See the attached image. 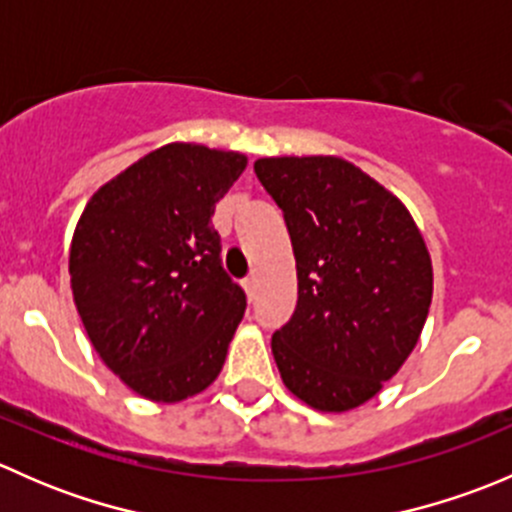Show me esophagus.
Returning a JSON list of instances; mask_svg holds the SVG:
<instances>
[{
	"mask_svg": "<svg viewBox=\"0 0 512 512\" xmlns=\"http://www.w3.org/2000/svg\"><path fill=\"white\" fill-rule=\"evenodd\" d=\"M242 287H245V294H247V299H255V289H257V280L255 277H247L245 282H242Z\"/></svg>",
	"mask_w": 512,
	"mask_h": 512,
	"instance_id": "1",
	"label": "esophagus"
}]
</instances>
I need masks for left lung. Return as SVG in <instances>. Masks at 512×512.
I'll list each match as a JSON object with an SVG mask.
<instances>
[{
	"label": "left lung",
	"mask_w": 512,
	"mask_h": 512,
	"mask_svg": "<svg viewBox=\"0 0 512 512\" xmlns=\"http://www.w3.org/2000/svg\"><path fill=\"white\" fill-rule=\"evenodd\" d=\"M285 213L297 309L272 337L299 401L344 414L374 399L414 352L433 297L426 240L409 208L339 156L255 160Z\"/></svg>",
	"instance_id": "1"
}]
</instances>
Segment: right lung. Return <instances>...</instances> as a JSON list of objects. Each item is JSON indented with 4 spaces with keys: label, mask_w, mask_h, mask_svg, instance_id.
Returning a JSON list of instances; mask_svg holds the SVG:
<instances>
[{
    "label": "right lung",
    "mask_w": 512,
    "mask_h": 512,
    "mask_svg": "<svg viewBox=\"0 0 512 512\" xmlns=\"http://www.w3.org/2000/svg\"><path fill=\"white\" fill-rule=\"evenodd\" d=\"M245 168V153L165 143L103 183L76 223V312L103 364L143 399H193L223 371L245 292L220 265L210 218Z\"/></svg>",
    "instance_id": "1"
}]
</instances>
